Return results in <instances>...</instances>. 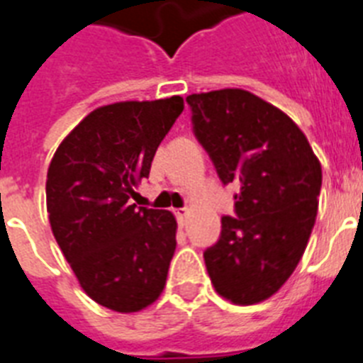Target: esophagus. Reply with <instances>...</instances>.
<instances>
[{
  "mask_svg": "<svg viewBox=\"0 0 363 363\" xmlns=\"http://www.w3.org/2000/svg\"><path fill=\"white\" fill-rule=\"evenodd\" d=\"M175 216H177V219H179V223L184 225V219H186V216H188V208H177Z\"/></svg>",
  "mask_w": 363,
  "mask_h": 363,
  "instance_id": "34e87169",
  "label": "esophagus"
}]
</instances>
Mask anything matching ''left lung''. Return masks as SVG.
Masks as SVG:
<instances>
[{
  "label": "left lung",
  "instance_id": "obj_1",
  "mask_svg": "<svg viewBox=\"0 0 363 363\" xmlns=\"http://www.w3.org/2000/svg\"><path fill=\"white\" fill-rule=\"evenodd\" d=\"M191 123L223 184L240 182L236 216L205 251L210 280L223 299H269L295 271L312 234L321 164L290 116L242 88L191 94Z\"/></svg>",
  "mask_w": 363,
  "mask_h": 363
}]
</instances>
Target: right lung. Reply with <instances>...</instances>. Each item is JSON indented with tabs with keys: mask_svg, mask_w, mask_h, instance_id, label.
<instances>
[{
	"mask_svg": "<svg viewBox=\"0 0 363 363\" xmlns=\"http://www.w3.org/2000/svg\"><path fill=\"white\" fill-rule=\"evenodd\" d=\"M182 111L181 96L99 106L51 158L45 205L55 240L84 294L114 312L147 308L166 286L175 216L129 199Z\"/></svg>",
	"mask_w": 363,
	"mask_h": 363,
	"instance_id": "1",
	"label": "right lung"
}]
</instances>
